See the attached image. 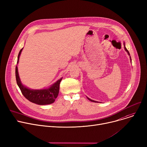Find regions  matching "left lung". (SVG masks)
Returning <instances> with one entry per match:
<instances>
[{
    "mask_svg": "<svg viewBox=\"0 0 147 147\" xmlns=\"http://www.w3.org/2000/svg\"><path fill=\"white\" fill-rule=\"evenodd\" d=\"M124 49H125V50L127 51V52L128 53V54L129 55V51H128V50L126 49V47H125V45H124ZM129 56H130V55H129ZM130 59H131V58H130ZM87 98H88V99L90 101H92V102H98V101H94V100H91V99H90V98H88V97H87Z\"/></svg>",
    "mask_w": 147,
    "mask_h": 147,
    "instance_id": "1",
    "label": "left lung"
}]
</instances>
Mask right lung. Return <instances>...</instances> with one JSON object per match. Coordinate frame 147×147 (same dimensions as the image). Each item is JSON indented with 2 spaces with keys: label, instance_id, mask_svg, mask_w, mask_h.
Wrapping results in <instances>:
<instances>
[{
  "label": "right lung",
  "instance_id": "add662e5",
  "mask_svg": "<svg viewBox=\"0 0 147 147\" xmlns=\"http://www.w3.org/2000/svg\"><path fill=\"white\" fill-rule=\"evenodd\" d=\"M23 48H22L18 55V61L19 62V59L21 52ZM16 79L17 84L20 88V90L24 97L32 102L38 104V105H46L54 102L57 98L60 88V83L62 78L59 80L54 84H53L49 88L45 90H30L23 86L21 83L20 78L18 74V67L16 66Z\"/></svg>",
  "mask_w": 147,
  "mask_h": 147
}]
</instances>
